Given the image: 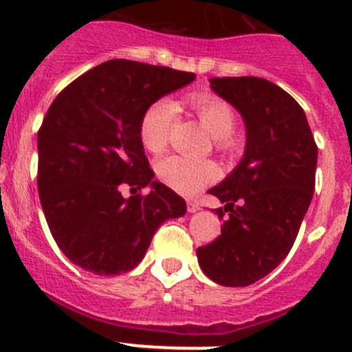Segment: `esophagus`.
<instances>
[{
  "instance_id": "34e87169",
  "label": "esophagus",
  "mask_w": 352,
  "mask_h": 352,
  "mask_svg": "<svg viewBox=\"0 0 352 352\" xmlns=\"http://www.w3.org/2000/svg\"><path fill=\"white\" fill-rule=\"evenodd\" d=\"M186 210H188V213H195V211L201 210V206H199L195 201H188V203H186Z\"/></svg>"
}]
</instances>
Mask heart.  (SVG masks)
<instances>
[{
  "instance_id": "obj_1",
  "label": "heart",
  "mask_w": 352,
  "mask_h": 352,
  "mask_svg": "<svg viewBox=\"0 0 352 352\" xmlns=\"http://www.w3.org/2000/svg\"><path fill=\"white\" fill-rule=\"evenodd\" d=\"M186 102L197 114L201 123L206 126L208 132L217 139V144L223 148L227 142L226 139L232 133L236 123L231 105L211 93H197L188 96ZM174 118H176V105L167 98L157 100L146 109L139 126V135L142 146L148 151L158 153L166 148ZM157 174L162 183H166L174 192L182 195H195L219 178V169L208 160L170 155L158 162Z\"/></svg>"
}]
</instances>
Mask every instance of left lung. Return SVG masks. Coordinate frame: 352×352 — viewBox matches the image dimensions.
Wrapping results in <instances>:
<instances>
[{
  "mask_svg": "<svg viewBox=\"0 0 352 352\" xmlns=\"http://www.w3.org/2000/svg\"><path fill=\"white\" fill-rule=\"evenodd\" d=\"M211 89L241 114L245 155L210 194L226 206L222 234L197 248L211 280L245 287L285 259L309 210L316 186L317 146L303 109L261 77H213Z\"/></svg>",
  "mask_w": 352,
  "mask_h": 352,
  "instance_id": "obj_1",
  "label": "left lung"
}]
</instances>
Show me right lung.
<instances>
[{
    "mask_svg": "<svg viewBox=\"0 0 352 352\" xmlns=\"http://www.w3.org/2000/svg\"><path fill=\"white\" fill-rule=\"evenodd\" d=\"M194 79L111 60L77 77L49 107L38 130L40 203L58 247L86 272H130L158 227L186 213L185 199L153 182L139 126L149 105ZM123 186L130 198L120 195Z\"/></svg>",
    "mask_w": 352,
    "mask_h": 352,
    "instance_id": "1",
    "label": "right lung"
}]
</instances>
